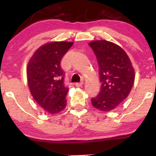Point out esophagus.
<instances>
[{"label": "esophagus", "mask_w": 156, "mask_h": 156, "mask_svg": "<svg viewBox=\"0 0 156 156\" xmlns=\"http://www.w3.org/2000/svg\"><path fill=\"white\" fill-rule=\"evenodd\" d=\"M83 85V81H81V82H80V83H76V86L77 87H81Z\"/></svg>", "instance_id": "obj_1"}]
</instances>
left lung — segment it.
<instances>
[{"mask_svg":"<svg viewBox=\"0 0 156 156\" xmlns=\"http://www.w3.org/2000/svg\"><path fill=\"white\" fill-rule=\"evenodd\" d=\"M89 44L98 58L101 82V92L92 98V104L102 112H110L129 94L135 80L133 67L124 50L114 42L94 40Z\"/></svg>","mask_w":156,"mask_h":156,"instance_id":"left-lung-1","label":"left lung"}]
</instances>
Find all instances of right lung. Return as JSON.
Masks as SVG:
<instances>
[{"label":"right lung","instance_id":"add662e5","mask_svg":"<svg viewBox=\"0 0 156 156\" xmlns=\"http://www.w3.org/2000/svg\"><path fill=\"white\" fill-rule=\"evenodd\" d=\"M73 42H51L35 51L27 66V81L32 97L46 113L58 114L65 108L69 89L64 83L60 63Z\"/></svg>","mask_w":156,"mask_h":156}]
</instances>
